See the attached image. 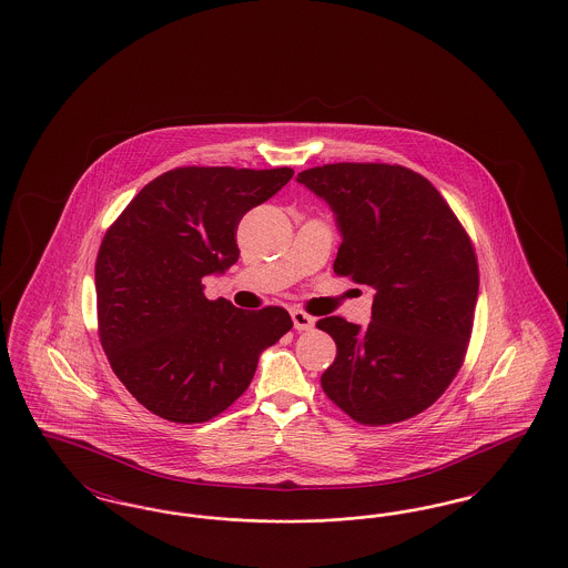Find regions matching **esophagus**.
<instances>
[{
	"label": "esophagus",
	"mask_w": 568,
	"mask_h": 568,
	"mask_svg": "<svg viewBox=\"0 0 568 568\" xmlns=\"http://www.w3.org/2000/svg\"><path fill=\"white\" fill-rule=\"evenodd\" d=\"M292 320H294V327H296V329H311V327L315 325V320H313L308 313L300 311V308L292 311Z\"/></svg>",
	"instance_id": "34e87169"
}]
</instances>
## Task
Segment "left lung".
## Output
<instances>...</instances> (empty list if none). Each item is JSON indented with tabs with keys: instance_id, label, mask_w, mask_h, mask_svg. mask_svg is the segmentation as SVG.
<instances>
[{
	"instance_id": "8db88e82",
	"label": "left lung",
	"mask_w": 568,
	"mask_h": 568,
	"mask_svg": "<svg viewBox=\"0 0 568 568\" xmlns=\"http://www.w3.org/2000/svg\"><path fill=\"white\" fill-rule=\"evenodd\" d=\"M297 181L336 215L334 272L377 292L366 327L317 322L336 343L325 396L362 426L410 419L466 357L479 292L470 236L433 183L398 163H325Z\"/></svg>"
}]
</instances>
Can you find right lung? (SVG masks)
<instances>
[{
    "label": "right lung",
    "instance_id": "1",
    "mask_svg": "<svg viewBox=\"0 0 568 568\" xmlns=\"http://www.w3.org/2000/svg\"><path fill=\"white\" fill-rule=\"evenodd\" d=\"M292 168L183 165L144 185L104 234L95 260L98 334L114 375L142 406L202 424L234 405L260 353L292 329L281 306L236 308L202 278L239 262L246 211Z\"/></svg>",
    "mask_w": 568,
    "mask_h": 568
}]
</instances>
